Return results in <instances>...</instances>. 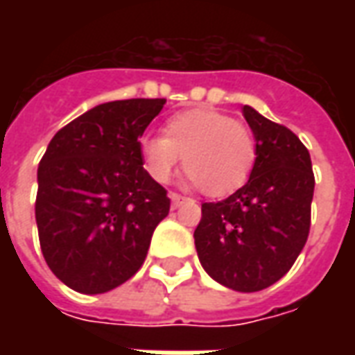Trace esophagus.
Here are the masks:
<instances>
[{"label": "esophagus", "instance_id": "1", "mask_svg": "<svg viewBox=\"0 0 355 355\" xmlns=\"http://www.w3.org/2000/svg\"><path fill=\"white\" fill-rule=\"evenodd\" d=\"M169 198H171V205H173V209L180 207L182 203H188V201H190L188 198H184V196H180V193H175V192H171Z\"/></svg>", "mask_w": 355, "mask_h": 355}]
</instances>
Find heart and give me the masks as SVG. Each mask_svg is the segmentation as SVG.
<instances>
[{
    "instance_id": "b5f03b06",
    "label": "heart",
    "mask_w": 355,
    "mask_h": 355,
    "mask_svg": "<svg viewBox=\"0 0 355 355\" xmlns=\"http://www.w3.org/2000/svg\"><path fill=\"white\" fill-rule=\"evenodd\" d=\"M140 154L148 175L162 184L169 180L182 155L188 182L220 198L249 180L259 150L249 127L223 112L198 108L171 116L163 125V137L140 142Z\"/></svg>"
}]
</instances>
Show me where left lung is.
Segmentation results:
<instances>
[{
	"label": "left lung",
	"mask_w": 355,
	"mask_h": 355,
	"mask_svg": "<svg viewBox=\"0 0 355 355\" xmlns=\"http://www.w3.org/2000/svg\"><path fill=\"white\" fill-rule=\"evenodd\" d=\"M243 117L257 139L251 177L230 198L201 205L193 232L203 270L239 293L262 291L295 264L310 232L312 159L297 135L251 106Z\"/></svg>",
	"instance_id": "8db88e82"
}]
</instances>
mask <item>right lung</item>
Returning <instances> with one entry per match:
<instances>
[{
	"label": "right lung",
	"mask_w": 355,
	"mask_h": 355,
	"mask_svg": "<svg viewBox=\"0 0 355 355\" xmlns=\"http://www.w3.org/2000/svg\"><path fill=\"white\" fill-rule=\"evenodd\" d=\"M165 98L104 102L62 127L37 167L35 223L51 272L98 295L137 274L167 190L142 167L140 137Z\"/></svg>",
	"instance_id": "add662e5"
}]
</instances>
